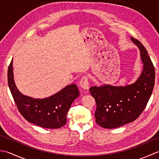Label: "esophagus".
Masks as SVG:
<instances>
[{
    "label": "esophagus",
    "instance_id": "34e87169",
    "mask_svg": "<svg viewBox=\"0 0 159 159\" xmlns=\"http://www.w3.org/2000/svg\"><path fill=\"white\" fill-rule=\"evenodd\" d=\"M80 87L83 88L84 89H89V81H88V77L87 76H83L81 79L80 80Z\"/></svg>",
    "mask_w": 159,
    "mask_h": 159
}]
</instances>
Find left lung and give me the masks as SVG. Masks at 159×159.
<instances>
[{
  "label": "left lung",
  "instance_id": "obj_1",
  "mask_svg": "<svg viewBox=\"0 0 159 159\" xmlns=\"http://www.w3.org/2000/svg\"><path fill=\"white\" fill-rule=\"evenodd\" d=\"M139 47L143 70L137 81L126 87L106 85L92 87L89 92L96 103V123L104 128H114L132 122L143 112L152 93L155 70L148 51L139 40L131 37Z\"/></svg>",
  "mask_w": 159,
  "mask_h": 159
}]
</instances>
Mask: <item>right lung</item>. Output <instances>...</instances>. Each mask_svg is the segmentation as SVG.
<instances>
[{"mask_svg": "<svg viewBox=\"0 0 159 159\" xmlns=\"http://www.w3.org/2000/svg\"><path fill=\"white\" fill-rule=\"evenodd\" d=\"M13 59L8 67L7 80L13 100L20 114L29 122L39 126L56 129L66 124V115L73 101L79 96L75 84L67 85L55 95L44 99H35L20 93L13 75Z\"/></svg>", "mask_w": 159, "mask_h": 159, "instance_id": "1", "label": "right lung"}]
</instances>
